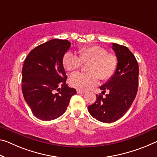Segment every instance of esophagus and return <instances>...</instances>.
<instances>
[{"label": "esophagus", "mask_w": 157, "mask_h": 157, "mask_svg": "<svg viewBox=\"0 0 157 157\" xmlns=\"http://www.w3.org/2000/svg\"><path fill=\"white\" fill-rule=\"evenodd\" d=\"M86 93V91L77 90V93H78V94H83V93Z\"/></svg>", "instance_id": "obj_1"}]
</instances>
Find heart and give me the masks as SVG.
<instances>
[{"instance_id":"b5f03b06","label":"heart","mask_w":157,"mask_h":157,"mask_svg":"<svg viewBox=\"0 0 157 157\" xmlns=\"http://www.w3.org/2000/svg\"><path fill=\"white\" fill-rule=\"evenodd\" d=\"M78 57L67 52L62 59L64 69L73 71L81 68L82 64L87 65L88 73H75L69 77V83L73 88L80 90H87L95 86L99 79L108 81L114 76L118 66V58L113 53L100 45H91L79 48Z\"/></svg>"}]
</instances>
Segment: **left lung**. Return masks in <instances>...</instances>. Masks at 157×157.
<instances>
[{"instance_id":"left-lung-1","label":"left lung","mask_w":157,"mask_h":157,"mask_svg":"<svg viewBox=\"0 0 157 157\" xmlns=\"http://www.w3.org/2000/svg\"><path fill=\"white\" fill-rule=\"evenodd\" d=\"M112 49L118 58L117 71L112 78L100 88L105 98L96 95L97 101L88 106V112L101 122L112 123L121 118L136 98L138 86L139 67L133 54L124 45L112 43Z\"/></svg>"}]
</instances>
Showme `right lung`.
Here are the masks:
<instances>
[{
  "mask_svg": "<svg viewBox=\"0 0 157 157\" xmlns=\"http://www.w3.org/2000/svg\"><path fill=\"white\" fill-rule=\"evenodd\" d=\"M71 43L52 39L36 47L26 57L21 72V90L26 102L36 117L51 121L67 110L76 93L66 83L62 64Z\"/></svg>",
  "mask_w": 157,
  "mask_h": 157,
  "instance_id": "obj_1",
  "label": "right lung"
}]
</instances>
